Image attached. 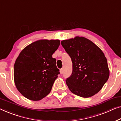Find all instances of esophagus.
Masks as SVG:
<instances>
[{
  "label": "esophagus",
  "instance_id": "34e87169",
  "mask_svg": "<svg viewBox=\"0 0 121 121\" xmlns=\"http://www.w3.org/2000/svg\"><path fill=\"white\" fill-rule=\"evenodd\" d=\"M60 74H62L63 73V69H60Z\"/></svg>",
  "mask_w": 121,
  "mask_h": 121
}]
</instances>
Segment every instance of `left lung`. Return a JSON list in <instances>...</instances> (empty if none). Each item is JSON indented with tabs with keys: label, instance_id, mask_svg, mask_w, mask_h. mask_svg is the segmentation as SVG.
<instances>
[{
	"label": "left lung",
	"instance_id": "8db88e82",
	"mask_svg": "<svg viewBox=\"0 0 121 121\" xmlns=\"http://www.w3.org/2000/svg\"><path fill=\"white\" fill-rule=\"evenodd\" d=\"M61 43L72 62V74L66 80L70 91L82 98L98 93L110 75L108 61L102 50L83 37L64 40Z\"/></svg>",
	"mask_w": 121,
	"mask_h": 121
}]
</instances>
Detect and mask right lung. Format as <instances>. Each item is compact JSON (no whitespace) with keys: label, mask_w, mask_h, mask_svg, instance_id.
Instances as JSON below:
<instances>
[{"label":"right lung","mask_w":121,"mask_h":121,"mask_svg":"<svg viewBox=\"0 0 121 121\" xmlns=\"http://www.w3.org/2000/svg\"><path fill=\"white\" fill-rule=\"evenodd\" d=\"M58 39H42L25 47L15 61L13 77L16 88L25 98L38 101L49 94L60 74L52 55L58 49Z\"/></svg>","instance_id":"obj_1"}]
</instances>
